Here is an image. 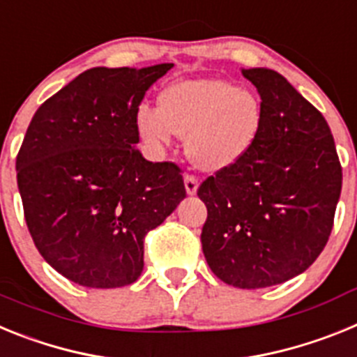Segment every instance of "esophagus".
<instances>
[{
  "label": "esophagus",
  "mask_w": 357,
  "mask_h": 357,
  "mask_svg": "<svg viewBox=\"0 0 357 357\" xmlns=\"http://www.w3.org/2000/svg\"><path fill=\"white\" fill-rule=\"evenodd\" d=\"M184 185H185V193L188 195H197L198 191V181L193 175H185L184 176Z\"/></svg>",
  "instance_id": "esophagus-1"
}]
</instances>
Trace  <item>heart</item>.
Wrapping results in <instances>:
<instances>
[{
  "label": "heart",
  "mask_w": 357,
  "mask_h": 357,
  "mask_svg": "<svg viewBox=\"0 0 357 357\" xmlns=\"http://www.w3.org/2000/svg\"><path fill=\"white\" fill-rule=\"evenodd\" d=\"M263 116V103L252 91L220 78H191L164 87L157 109L141 105L134 127L150 151L160 153L181 135L197 168L223 172L250 153Z\"/></svg>",
  "instance_id": "1"
}]
</instances>
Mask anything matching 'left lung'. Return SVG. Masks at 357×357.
<instances>
[{
  "mask_svg": "<svg viewBox=\"0 0 357 357\" xmlns=\"http://www.w3.org/2000/svg\"><path fill=\"white\" fill-rule=\"evenodd\" d=\"M263 103V130L241 162L202 182V250L218 279L241 289L305 272L326 247L342 164L326 118L273 69H241Z\"/></svg>",
  "mask_w": 357,
  "mask_h": 357,
  "instance_id": "8db88e82",
  "label": "left lung"
}]
</instances>
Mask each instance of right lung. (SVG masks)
<instances>
[{
    "instance_id": "add662e5",
    "label": "right lung",
    "mask_w": 357,
    "mask_h": 357,
    "mask_svg": "<svg viewBox=\"0 0 357 357\" xmlns=\"http://www.w3.org/2000/svg\"><path fill=\"white\" fill-rule=\"evenodd\" d=\"M172 68L87 69L37 109L24 135L15 169L31 239L85 288L139 279L144 236L185 198L181 168L135 148V110Z\"/></svg>"
}]
</instances>
